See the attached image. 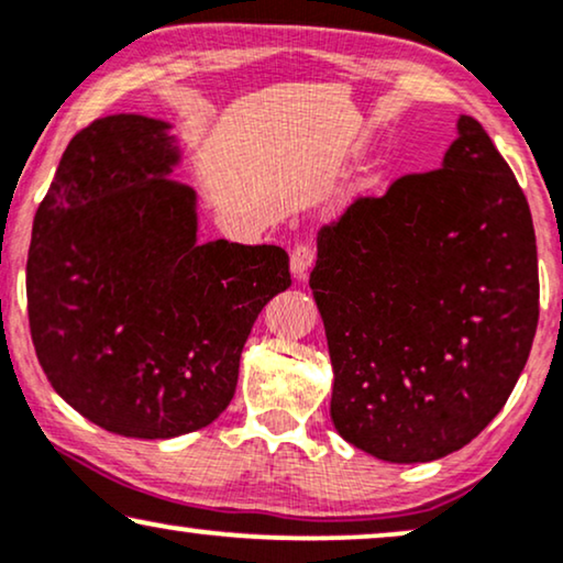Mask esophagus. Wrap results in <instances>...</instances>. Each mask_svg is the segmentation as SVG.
I'll use <instances>...</instances> for the list:
<instances>
[{
    "label": "esophagus",
    "instance_id": "34e87169",
    "mask_svg": "<svg viewBox=\"0 0 563 563\" xmlns=\"http://www.w3.org/2000/svg\"><path fill=\"white\" fill-rule=\"evenodd\" d=\"M314 261V249L307 243H297L295 249H291V256H289V266H291V274L297 276V279H305L307 272H310Z\"/></svg>",
    "mask_w": 563,
    "mask_h": 563
}]
</instances>
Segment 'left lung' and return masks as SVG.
Here are the masks:
<instances>
[{
	"label": "left lung",
	"instance_id": "8db88e82",
	"mask_svg": "<svg viewBox=\"0 0 563 563\" xmlns=\"http://www.w3.org/2000/svg\"><path fill=\"white\" fill-rule=\"evenodd\" d=\"M441 168L361 197L310 274L343 441L391 464L449 456L503 410L538 325L528 199L484 128L459 118Z\"/></svg>",
	"mask_w": 563,
	"mask_h": 563
}]
</instances>
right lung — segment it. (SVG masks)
Segmentation results:
<instances>
[{"label":"right lung","instance_id":"right-lung-1","mask_svg":"<svg viewBox=\"0 0 563 563\" xmlns=\"http://www.w3.org/2000/svg\"><path fill=\"white\" fill-rule=\"evenodd\" d=\"M172 125L79 130L37 207L27 318L51 387L95 426L176 438L230 405L253 322L291 284L279 245L197 241V191L168 179Z\"/></svg>","mask_w":563,"mask_h":563}]
</instances>
